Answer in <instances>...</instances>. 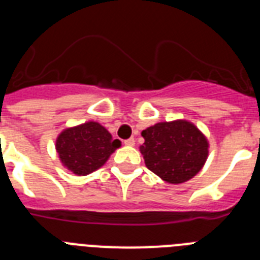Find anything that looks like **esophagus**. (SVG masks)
Instances as JSON below:
<instances>
[{
  "label": "esophagus",
  "instance_id": "obj_1",
  "mask_svg": "<svg viewBox=\"0 0 260 260\" xmlns=\"http://www.w3.org/2000/svg\"><path fill=\"white\" fill-rule=\"evenodd\" d=\"M123 143H125L126 146H134V144H135V139H134V138H128V139H126V141L123 142Z\"/></svg>",
  "mask_w": 260,
  "mask_h": 260
}]
</instances>
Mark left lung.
Instances as JSON below:
<instances>
[{
	"mask_svg": "<svg viewBox=\"0 0 260 260\" xmlns=\"http://www.w3.org/2000/svg\"><path fill=\"white\" fill-rule=\"evenodd\" d=\"M141 152L146 167L169 183L189 181L208 156V142L187 121L160 122L142 132Z\"/></svg>",
	"mask_w": 260,
	"mask_h": 260,
	"instance_id": "left-lung-1",
	"label": "left lung"
}]
</instances>
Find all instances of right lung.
<instances>
[{"mask_svg": "<svg viewBox=\"0 0 260 260\" xmlns=\"http://www.w3.org/2000/svg\"><path fill=\"white\" fill-rule=\"evenodd\" d=\"M119 146L121 142L112 139L107 128L98 122L66 128L56 142L62 164L78 176H86L99 169Z\"/></svg>", "mask_w": 260, "mask_h": 260, "instance_id": "add662e5", "label": "right lung"}]
</instances>
